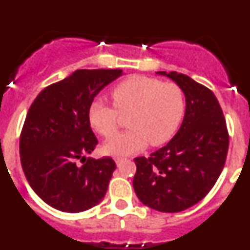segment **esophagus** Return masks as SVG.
Returning <instances> with one entry per match:
<instances>
[{
    "instance_id": "obj_1",
    "label": "esophagus",
    "mask_w": 250,
    "mask_h": 250,
    "mask_svg": "<svg viewBox=\"0 0 250 250\" xmlns=\"http://www.w3.org/2000/svg\"><path fill=\"white\" fill-rule=\"evenodd\" d=\"M124 160H125L124 158H115V163H116V165H120Z\"/></svg>"
}]
</instances>
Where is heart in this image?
I'll list each match as a JSON object with an SVG mask.
<instances>
[{
	"label": "heart",
	"mask_w": 250,
	"mask_h": 250,
	"mask_svg": "<svg viewBox=\"0 0 250 250\" xmlns=\"http://www.w3.org/2000/svg\"><path fill=\"white\" fill-rule=\"evenodd\" d=\"M114 107L100 100L90 104L87 119L91 129L110 138L119 127V114H130L131 127L104 144L110 155H130L150 145L159 146L173 138L182 124L185 99L182 89L171 83H163L147 76H131L111 90Z\"/></svg>",
	"instance_id": "heart-1"
}]
</instances>
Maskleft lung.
<instances>
[{"label": "left lung", "mask_w": 250, "mask_h": 250, "mask_svg": "<svg viewBox=\"0 0 250 250\" xmlns=\"http://www.w3.org/2000/svg\"><path fill=\"white\" fill-rule=\"evenodd\" d=\"M169 77L185 96V114L174 138L149 158H135L132 187L139 200L163 213L193 207L210 191L224 167L229 135L222 107L210 90L178 72Z\"/></svg>", "instance_id": "left-lung-1"}]
</instances>
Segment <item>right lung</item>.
<instances>
[{
	"label": "right lung",
	"mask_w": 250,
	"mask_h": 250,
	"mask_svg": "<svg viewBox=\"0 0 250 250\" xmlns=\"http://www.w3.org/2000/svg\"><path fill=\"white\" fill-rule=\"evenodd\" d=\"M121 75L118 68L76 70L45 87L28 109L20 138L22 169L35 193L57 210L80 213L105 196L116 164L111 158H86L98 144L87 111Z\"/></svg>",
	"instance_id": "obj_1"
}]
</instances>
